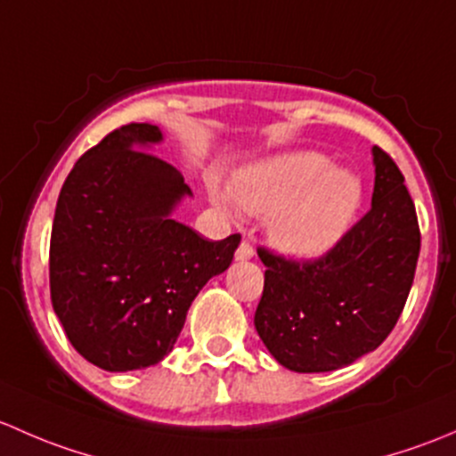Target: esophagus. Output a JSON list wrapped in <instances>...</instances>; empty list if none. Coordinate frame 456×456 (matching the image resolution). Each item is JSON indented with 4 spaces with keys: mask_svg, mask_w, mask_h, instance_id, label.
I'll return each mask as SVG.
<instances>
[{
    "mask_svg": "<svg viewBox=\"0 0 456 456\" xmlns=\"http://www.w3.org/2000/svg\"><path fill=\"white\" fill-rule=\"evenodd\" d=\"M252 256H255V248H252L248 241H241V246L237 248V255H234V259L248 261V259H252Z\"/></svg>",
    "mask_w": 456,
    "mask_h": 456,
    "instance_id": "obj_1",
    "label": "esophagus"
}]
</instances>
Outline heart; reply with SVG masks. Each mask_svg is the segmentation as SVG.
I'll list each match as a JSON object with an SVG mask.
<instances>
[{
	"mask_svg": "<svg viewBox=\"0 0 456 456\" xmlns=\"http://www.w3.org/2000/svg\"><path fill=\"white\" fill-rule=\"evenodd\" d=\"M362 182L316 151H294L243 167L232 189L210 184L228 215L267 217L272 246L289 256H321L345 239L362 204Z\"/></svg>",
	"mask_w": 456,
	"mask_h": 456,
	"instance_id": "heart-1",
	"label": "heart"
}]
</instances>
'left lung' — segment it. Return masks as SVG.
<instances>
[{
  "mask_svg": "<svg viewBox=\"0 0 456 456\" xmlns=\"http://www.w3.org/2000/svg\"><path fill=\"white\" fill-rule=\"evenodd\" d=\"M370 210L316 261L261 250L265 270L255 327L272 358L297 373L349 367L395 327L419 256V226L403 175L373 147Z\"/></svg>",
  "mask_w": 456,
  "mask_h": 456,
  "instance_id": "left-lung-1",
  "label": "left lung"
}]
</instances>
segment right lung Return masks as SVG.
Wrapping results in <instances>:
<instances>
[{"label": "right lung", "instance_id": "obj_1", "mask_svg": "<svg viewBox=\"0 0 456 456\" xmlns=\"http://www.w3.org/2000/svg\"><path fill=\"white\" fill-rule=\"evenodd\" d=\"M156 125L131 123L78 159L54 210L53 307L74 349L111 373L158 364L200 289L232 263L241 237L208 241L173 219L193 197L153 156Z\"/></svg>", "mask_w": 456, "mask_h": 456}]
</instances>
